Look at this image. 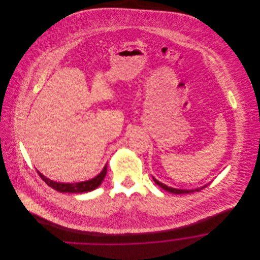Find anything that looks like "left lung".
Masks as SVG:
<instances>
[{"label": "left lung", "instance_id": "obj_1", "mask_svg": "<svg viewBox=\"0 0 260 260\" xmlns=\"http://www.w3.org/2000/svg\"><path fill=\"white\" fill-rule=\"evenodd\" d=\"M154 179V181H155V183L157 184V185L160 186L161 188H163L164 190H166V191H168V192H170V193H174V194H184V193H193V192H195V191H200L201 189H203V188H205V187H207V185L202 186V187H200V188H197V189H194V190H182V189H176V188H171V187H168V186L165 185V184H163V183H161V182H159L158 180H156L155 178H153Z\"/></svg>", "mask_w": 260, "mask_h": 260}]
</instances>
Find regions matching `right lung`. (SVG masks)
Instances as JSON below:
<instances>
[{"label":"right lung","mask_w":260,"mask_h":260,"mask_svg":"<svg viewBox=\"0 0 260 260\" xmlns=\"http://www.w3.org/2000/svg\"><path fill=\"white\" fill-rule=\"evenodd\" d=\"M106 172H107V164L103 168L102 172L99 175H97L95 178H93L91 180H88V181L79 182V183H59V182H55V181H52V180L46 178L39 171H38V174L42 178V180L45 181V183H47V185L50 186L51 188H53V189H55L59 192H63V193L64 192H66V193H83V192L92 191V190L96 189L98 186H100L101 182L105 178Z\"/></svg>","instance_id":"add662e5"}]
</instances>
